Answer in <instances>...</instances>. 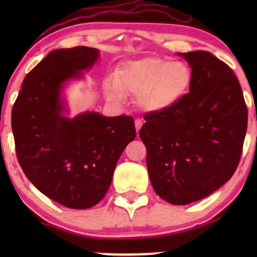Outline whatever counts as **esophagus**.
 <instances>
[{"label":"esophagus","mask_w":257,"mask_h":257,"mask_svg":"<svg viewBox=\"0 0 257 257\" xmlns=\"http://www.w3.org/2000/svg\"><path fill=\"white\" fill-rule=\"evenodd\" d=\"M135 125H136L137 133H139L140 128H142V126H143V121L140 120V119H136V120H135Z\"/></svg>","instance_id":"34e87169"}]
</instances>
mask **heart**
I'll return each mask as SVG.
<instances>
[{
  "instance_id": "obj_1",
  "label": "heart",
  "mask_w": 257,
  "mask_h": 257,
  "mask_svg": "<svg viewBox=\"0 0 257 257\" xmlns=\"http://www.w3.org/2000/svg\"><path fill=\"white\" fill-rule=\"evenodd\" d=\"M191 82L192 71L186 63L151 56L119 66L114 84H107L105 93L114 101L132 94L143 111L158 113L179 103Z\"/></svg>"
}]
</instances>
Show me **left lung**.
Segmentation results:
<instances>
[{
  "mask_svg": "<svg viewBox=\"0 0 257 257\" xmlns=\"http://www.w3.org/2000/svg\"><path fill=\"white\" fill-rule=\"evenodd\" d=\"M192 69L189 93L146 114L145 144L152 187L172 205L208 196L233 177L247 132L248 110L233 70L210 52L180 54Z\"/></svg>",
  "mask_w": 257,
  "mask_h": 257,
  "instance_id": "8db88e82",
  "label": "left lung"
}]
</instances>
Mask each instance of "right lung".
<instances>
[{"mask_svg": "<svg viewBox=\"0 0 257 257\" xmlns=\"http://www.w3.org/2000/svg\"><path fill=\"white\" fill-rule=\"evenodd\" d=\"M99 58L87 47L56 49L26 76L13 106L16 154L38 191L73 209L97 205L110 187L122 151L136 138L128 115H66L63 90Z\"/></svg>", "mask_w": 257, "mask_h": 257, "instance_id": "right-lung-1", "label": "right lung"}]
</instances>
